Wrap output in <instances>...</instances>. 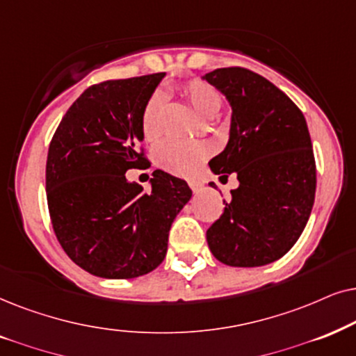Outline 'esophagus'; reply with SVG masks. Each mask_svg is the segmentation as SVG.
Listing matches in <instances>:
<instances>
[{"label": "esophagus", "mask_w": 356, "mask_h": 356, "mask_svg": "<svg viewBox=\"0 0 356 356\" xmlns=\"http://www.w3.org/2000/svg\"><path fill=\"white\" fill-rule=\"evenodd\" d=\"M188 186H191L193 192H200L203 188V184L198 182V181H188Z\"/></svg>", "instance_id": "1"}]
</instances>
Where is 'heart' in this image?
I'll use <instances>...</instances> for the list:
<instances>
[{
  "mask_svg": "<svg viewBox=\"0 0 356 356\" xmlns=\"http://www.w3.org/2000/svg\"><path fill=\"white\" fill-rule=\"evenodd\" d=\"M182 96L186 97L188 106L195 112L200 120H210L221 111L222 99L215 88L210 84L192 79L182 86ZM164 108V96L161 92H154L146 104L143 112V134L146 138H156L159 134L161 113ZM208 154L207 145L197 141L184 140H164L156 146V161L164 169L175 174H191L198 168L203 158Z\"/></svg>",
  "mask_w": 356,
  "mask_h": 356,
  "instance_id": "1",
  "label": "heart"
}]
</instances>
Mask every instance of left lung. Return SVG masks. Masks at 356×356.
Returning a JSON list of instances; mask_svg holds the SVG:
<instances>
[{"label": "left lung", "instance_id": "8db88e82", "mask_svg": "<svg viewBox=\"0 0 356 356\" xmlns=\"http://www.w3.org/2000/svg\"><path fill=\"white\" fill-rule=\"evenodd\" d=\"M202 79L233 111L229 140L210 168L239 181L208 227V248L221 264L262 267L283 257L309 220L316 195L309 130L295 102L254 71L218 68Z\"/></svg>", "mask_w": 356, "mask_h": 356}]
</instances>
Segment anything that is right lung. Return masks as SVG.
I'll use <instances>...</instances> for the list:
<instances>
[{
  "label": "right lung",
  "instance_id": "add662e5",
  "mask_svg": "<svg viewBox=\"0 0 356 356\" xmlns=\"http://www.w3.org/2000/svg\"><path fill=\"white\" fill-rule=\"evenodd\" d=\"M165 73L94 84L51 138L47 202L56 239L83 270L127 280L158 267L170 226L192 198L184 179L154 170L151 191L125 172L148 163L138 146L143 112Z\"/></svg>",
  "mask_w": 356,
  "mask_h": 356
}]
</instances>
